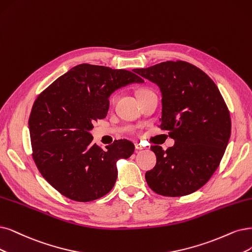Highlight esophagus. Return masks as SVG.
<instances>
[{
    "label": "esophagus",
    "mask_w": 252,
    "mask_h": 252,
    "mask_svg": "<svg viewBox=\"0 0 252 252\" xmlns=\"http://www.w3.org/2000/svg\"><path fill=\"white\" fill-rule=\"evenodd\" d=\"M135 148L137 151H141V150H144V147L140 144V143H135Z\"/></svg>",
    "instance_id": "1"
}]
</instances>
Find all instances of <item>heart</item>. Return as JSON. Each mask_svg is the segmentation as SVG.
Wrapping results in <instances>:
<instances>
[{
  "instance_id": "1",
  "label": "heart",
  "mask_w": 252,
  "mask_h": 252,
  "mask_svg": "<svg viewBox=\"0 0 252 252\" xmlns=\"http://www.w3.org/2000/svg\"><path fill=\"white\" fill-rule=\"evenodd\" d=\"M146 92H150V91H147V90H142V91H140V93H139V95H141V94H143V93H146ZM115 99H116V96H113V98H112V101H115Z\"/></svg>"
}]
</instances>
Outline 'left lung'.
Masks as SVG:
<instances>
[{
  "label": "left lung",
  "instance_id": "8db88e82",
  "mask_svg": "<svg viewBox=\"0 0 252 252\" xmlns=\"http://www.w3.org/2000/svg\"><path fill=\"white\" fill-rule=\"evenodd\" d=\"M134 71L159 86L160 126L175 141L166 151L151 147L157 164L145 173L148 186L170 197L197 191L218 168L230 137L229 112L218 87L207 73L185 61Z\"/></svg>",
  "mask_w": 252,
  "mask_h": 252
}]
</instances>
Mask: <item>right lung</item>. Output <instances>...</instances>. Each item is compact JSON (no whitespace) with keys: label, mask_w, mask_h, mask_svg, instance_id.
Segmentation results:
<instances>
[{"label":"right lung","mask_w":252,"mask_h":252,"mask_svg":"<svg viewBox=\"0 0 252 252\" xmlns=\"http://www.w3.org/2000/svg\"><path fill=\"white\" fill-rule=\"evenodd\" d=\"M143 82L132 71L83 63L37 96L29 118L33 160L64 196L87 202L114 187L117 161L131 157L135 146L124 139L102 150L91 144L90 131L94 121L106 117L112 93Z\"/></svg>","instance_id":"right-lung-1"}]
</instances>
